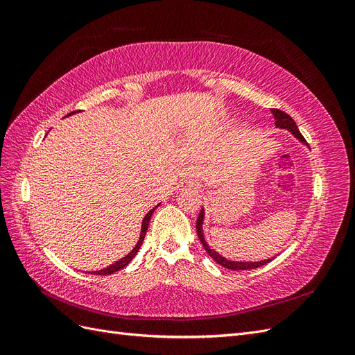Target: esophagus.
Masks as SVG:
<instances>
[{
    "label": "esophagus",
    "mask_w": 355,
    "mask_h": 355,
    "mask_svg": "<svg viewBox=\"0 0 355 355\" xmlns=\"http://www.w3.org/2000/svg\"><path fill=\"white\" fill-rule=\"evenodd\" d=\"M179 189H196V185L192 182H185V184H180Z\"/></svg>",
    "instance_id": "esophagus-1"
}]
</instances>
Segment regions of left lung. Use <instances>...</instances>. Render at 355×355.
Segmentation results:
<instances>
[{
	"instance_id": "left-lung-1",
	"label": "left lung",
	"mask_w": 355,
	"mask_h": 355,
	"mask_svg": "<svg viewBox=\"0 0 355 355\" xmlns=\"http://www.w3.org/2000/svg\"><path fill=\"white\" fill-rule=\"evenodd\" d=\"M272 115H274V120H275V127L278 128H283V130H287L288 133H292L297 141L306 145L304 136L300 135V132L297 130L296 123L293 121V118L287 115L286 112L280 111V110H271ZM308 146V145H306ZM202 222H204V209H201L200 214H198V219H197V234H198V239L202 244L204 249L209 253V256L211 259H214V262H218L219 265L228 268V270H234V271H241V270H254V268H259L268 262H271L275 257H268V259L263 261H257V262H243V261H230L227 257H223L222 254H219L218 252H214L213 249H210V245L206 243V239H204V234H202Z\"/></svg>"
}]
</instances>
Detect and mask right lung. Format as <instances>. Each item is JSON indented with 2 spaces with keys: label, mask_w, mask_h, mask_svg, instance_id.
<instances>
[{
  "label": "right lung",
  "mask_w": 355,
  "mask_h": 355,
  "mask_svg": "<svg viewBox=\"0 0 355 355\" xmlns=\"http://www.w3.org/2000/svg\"><path fill=\"white\" fill-rule=\"evenodd\" d=\"M75 112H77V111H73V112H71V114H68V115H72V114H75ZM158 206H159V204H158ZM158 206H155L154 209H151V210H149V211L145 214V218H144V220H142V227H141V235H139V240H137L136 245H135L133 249L130 250V253H127L124 257H121L120 261H116V262H114L112 265L103 268V270L94 271V272H92V274H98V275H110V274H114V272H116V271H120L121 268H124L125 265H128V262H130V261L133 259V257L136 256V253L139 252V249H141V245H142L144 239H145V235H146V231H148L149 219H151L154 210H155Z\"/></svg>",
  "instance_id": "add662e5"
}]
</instances>
